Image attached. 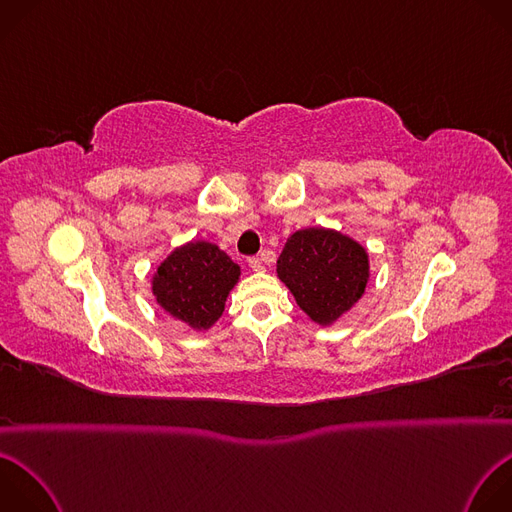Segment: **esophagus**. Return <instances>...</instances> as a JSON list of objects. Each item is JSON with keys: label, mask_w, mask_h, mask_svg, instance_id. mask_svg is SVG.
<instances>
[{"label": "esophagus", "mask_w": 512, "mask_h": 512, "mask_svg": "<svg viewBox=\"0 0 512 512\" xmlns=\"http://www.w3.org/2000/svg\"><path fill=\"white\" fill-rule=\"evenodd\" d=\"M249 267H251L253 271H263V269H265L261 257H251V259H249Z\"/></svg>", "instance_id": "1"}]
</instances>
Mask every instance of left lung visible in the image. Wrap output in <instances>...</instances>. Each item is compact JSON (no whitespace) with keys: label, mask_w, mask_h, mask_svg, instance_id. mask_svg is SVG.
Here are the masks:
<instances>
[{"label":"left lung","mask_w":512,"mask_h":512,"mask_svg":"<svg viewBox=\"0 0 512 512\" xmlns=\"http://www.w3.org/2000/svg\"><path fill=\"white\" fill-rule=\"evenodd\" d=\"M277 275L297 305L315 323L327 325L364 295L370 263L354 239L321 227L303 229L287 239Z\"/></svg>","instance_id":"obj_1"}]
</instances>
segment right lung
Here are the masks:
<instances>
[{"label":"right lung","instance_id":"right-lung-1","mask_svg":"<svg viewBox=\"0 0 512 512\" xmlns=\"http://www.w3.org/2000/svg\"><path fill=\"white\" fill-rule=\"evenodd\" d=\"M241 269L217 245L197 241L170 253L152 279L158 305L195 329H209L223 313Z\"/></svg>","mask_w":512,"mask_h":512}]
</instances>
